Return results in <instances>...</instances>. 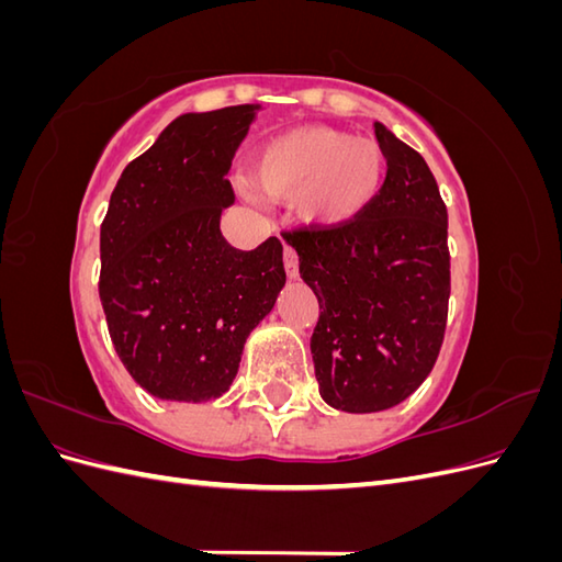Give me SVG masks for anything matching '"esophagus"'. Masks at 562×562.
Returning a JSON list of instances; mask_svg holds the SVG:
<instances>
[{"label":"esophagus","instance_id":"1","mask_svg":"<svg viewBox=\"0 0 562 562\" xmlns=\"http://www.w3.org/2000/svg\"><path fill=\"white\" fill-rule=\"evenodd\" d=\"M283 267H285L288 279L291 281L297 279V252L291 246L283 248Z\"/></svg>","mask_w":562,"mask_h":562}]
</instances>
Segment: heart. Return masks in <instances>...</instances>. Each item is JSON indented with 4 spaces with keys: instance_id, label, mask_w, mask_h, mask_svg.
Returning a JSON list of instances; mask_svg holds the SVG:
<instances>
[{
    "instance_id": "obj_1",
    "label": "heart",
    "mask_w": 562,
    "mask_h": 562,
    "mask_svg": "<svg viewBox=\"0 0 562 562\" xmlns=\"http://www.w3.org/2000/svg\"><path fill=\"white\" fill-rule=\"evenodd\" d=\"M386 173L380 143L330 126H300L255 149L250 178L269 199H293L300 223L337 229L378 199Z\"/></svg>"
}]
</instances>
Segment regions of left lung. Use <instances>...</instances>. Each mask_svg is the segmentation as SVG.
<instances>
[{"label":"left lung","mask_w":562,"mask_h":562,"mask_svg":"<svg viewBox=\"0 0 562 562\" xmlns=\"http://www.w3.org/2000/svg\"><path fill=\"white\" fill-rule=\"evenodd\" d=\"M375 135L386 178L370 209L351 225L291 236L321 310L318 394L345 413H380L411 396L438 359L448 318V211L436 178L384 124Z\"/></svg>","instance_id":"8db88e82"}]
</instances>
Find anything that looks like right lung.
Masks as SVG:
<instances>
[{
	"instance_id": "right-lung-1",
	"label": "right lung",
	"mask_w": 562,
	"mask_h": 562,
	"mask_svg": "<svg viewBox=\"0 0 562 562\" xmlns=\"http://www.w3.org/2000/svg\"><path fill=\"white\" fill-rule=\"evenodd\" d=\"M260 105L187 112L133 159L100 227V283L112 345L131 378L161 401L223 396L246 337L285 285L283 246L225 241V178Z\"/></svg>"
}]
</instances>
